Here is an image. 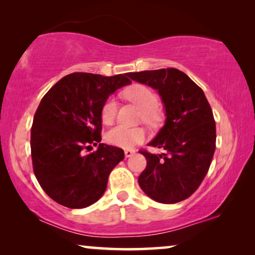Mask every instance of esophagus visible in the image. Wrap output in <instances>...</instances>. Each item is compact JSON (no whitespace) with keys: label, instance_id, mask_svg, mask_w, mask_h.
I'll return each instance as SVG.
<instances>
[{"label":"esophagus","instance_id":"34e87169","mask_svg":"<svg viewBox=\"0 0 255 255\" xmlns=\"http://www.w3.org/2000/svg\"><path fill=\"white\" fill-rule=\"evenodd\" d=\"M136 151L134 149H127L125 150V155H126V158H130L132 155H135Z\"/></svg>","mask_w":255,"mask_h":255}]
</instances>
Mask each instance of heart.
I'll return each instance as SVG.
<instances>
[{
	"mask_svg": "<svg viewBox=\"0 0 255 255\" xmlns=\"http://www.w3.org/2000/svg\"><path fill=\"white\" fill-rule=\"evenodd\" d=\"M124 96L140 108V119L144 123L154 126L161 119V112L158 108L159 98L157 94L144 85H134L124 91ZM118 102L115 97H109L101 110V119L104 124H110L116 119L118 113ZM143 128L128 127L126 125H117L108 131V140L113 145L121 147H132L145 139Z\"/></svg>",
	"mask_w": 255,
	"mask_h": 255,
	"instance_id": "obj_1",
	"label": "heart"
}]
</instances>
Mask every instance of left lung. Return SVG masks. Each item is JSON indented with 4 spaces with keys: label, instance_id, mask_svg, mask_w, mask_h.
Segmentation results:
<instances>
[{
    "label": "left lung",
    "instance_id": "1",
    "mask_svg": "<svg viewBox=\"0 0 255 255\" xmlns=\"http://www.w3.org/2000/svg\"><path fill=\"white\" fill-rule=\"evenodd\" d=\"M128 77L157 89L166 109L165 126L149 143L166 152L139 151L146 158L139 187L158 203L187 199L199 188L214 155L216 127L211 105L203 89L177 68L134 72Z\"/></svg>",
    "mask_w": 255,
    "mask_h": 255
}]
</instances>
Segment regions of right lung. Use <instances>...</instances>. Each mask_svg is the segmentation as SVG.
Segmentation results:
<instances>
[{
	"label": "right lung",
	"mask_w": 255,
	"mask_h": 255,
	"mask_svg": "<svg viewBox=\"0 0 255 255\" xmlns=\"http://www.w3.org/2000/svg\"><path fill=\"white\" fill-rule=\"evenodd\" d=\"M129 83L128 73L75 72L41 100L30 129V154L37 182L56 203L83 208L103 196L110 173L125 153L101 143V110L110 95ZM97 143V150L84 154Z\"/></svg>",
	"instance_id": "obj_1"
}]
</instances>
